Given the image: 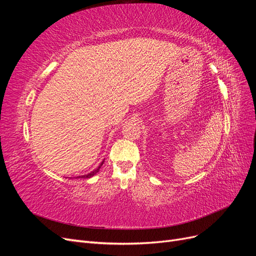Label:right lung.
<instances>
[{"instance_id":"right-lung-1","label":"right lung","mask_w":256,"mask_h":256,"mask_svg":"<svg viewBox=\"0 0 256 256\" xmlns=\"http://www.w3.org/2000/svg\"><path fill=\"white\" fill-rule=\"evenodd\" d=\"M102 164H104V162H102ZM102 164H100L99 166V168H96V170H94V171H92V172H90V173H88V174H86V175H83V176H79L80 178H90V177H92V176H94L98 171H99V168H100V166H102Z\"/></svg>"}]
</instances>
